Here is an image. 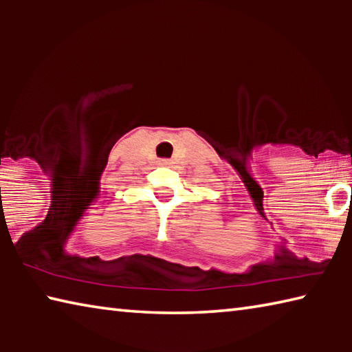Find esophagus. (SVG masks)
Listing matches in <instances>:
<instances>
[{
	"mask_svg": "<svg viewBox=\"0 0 352 352\" xmlns=\"http://www.w3.org/2000/svg\"><path fill=\"white\" fill-rule=\"evenodd\" d=\"M158 164H160V166H170L172 162H170V160H168V158H163V160H160Z\"/></svg>",
	"mask_w": 352,
	"mask_h": 352,
	"instance_id": "1",
	"label": "esophagus"
}]
</instances>
